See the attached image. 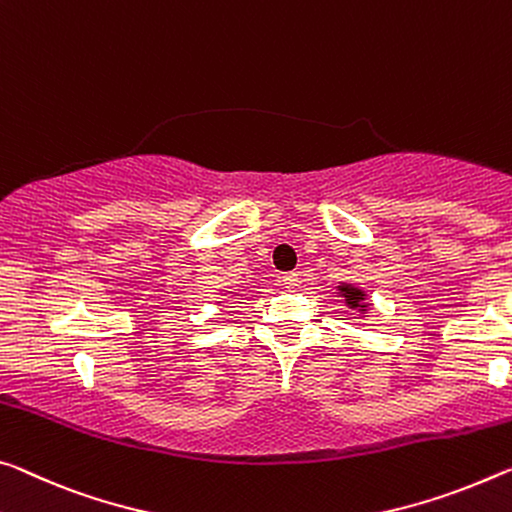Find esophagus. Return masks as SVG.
Returning <instances> with one entry per match:
<instances>
[{
	"mask_svg": "<svg viewBox=\"0 0 512 512\" xmlns=\"http://www.w3.org/2000/svg\"><path fill=\"white\" fill-rule=\"evenodd\" d=\"M298 282H300V275L294 271V273H285L282 275V285H285L287 289H296L298 287Z\"/></svg>",
	"mask_w": 512,
	"mask_h": 512,
	"instance_id": "obj_1",
	"label": "esophagus"
}]
</instances>
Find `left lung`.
Returning a JSON list of instances; mask_svg holds the SVG:
<instances>
[{
    "instance_id": "obj_1",
    "label": "left lung",
    "mask_w": 512,
    "mask_h": 512,
    "mask_svg": "<svg viewBox=\"0 0 512 512\" xmlns=\"http://www.w3.org/2000/svg\"><path fill=\"white\" fill-rule=\"evenodd\" d=\"M339 296L346 300V305L351 307V310H358L360 314H367V294H364L362 289L353 287V285H339L337 287Z\"/></svg>"
}]
</instances>
